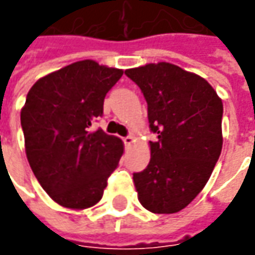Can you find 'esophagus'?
Segmentation results:
<instances>
[{
	"instance_id": "obj_1",
	"label": "esophagus",
	"mask_w": 255,
	"mask_h": 255,
	"mask_svg": "<svg viewBox=\"0 0 255 255\" xmlns=\"http://www.w3.org/2000/svg\"><path fill=\"white\" fill-rule=\"evenodd\" d=\"M133 142H134V139H133L132 134H128L126 137H123V143H125V146H130Z\"/></svg>"
}]
</instances>
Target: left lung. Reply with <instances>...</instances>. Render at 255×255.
<instances>
[{
    "label": "left lung",
    "mask_w": 255,
    "mask_h": 255,
    "mask_svg": "<svg viewBox=\"0 0 255 255\" xmlns=\"http://www.w3.org/2000/svg\"><path fill=\"white\" fill-rule=\"evenodd\" d=\"M147 103L150 162L133 173L144 209L171 214L189 206L203 190L223 146V103L199 75L160 62L125 71Z\"/></svg>",
    "instance_id": "obj_1"
}]
</instances>
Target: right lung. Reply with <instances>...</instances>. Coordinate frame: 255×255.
Instances as JSON below:
<instances>
[{"instance_id": "right-lung-1", "label": "right lung", "mask_w": 255, "mask_h": 255, "mask_svg": "<svg viewBox=\"0 0 255 255\" xmlns=\"http://www.w3.org/2000/svg\"><path fill=\"white\" fill-rule=\"evenodd\" d=\"M122 75L86 59L41 78L26 95L21 111L26 157L42 189L64 207L96 204L119 166L122 140L102 129L91 132V126Z\"/></svg>"}]
</instances>
